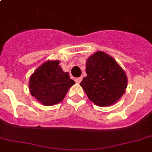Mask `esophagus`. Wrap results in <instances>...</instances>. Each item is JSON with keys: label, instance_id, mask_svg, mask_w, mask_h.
I'll list each match as a JSON object with an SVG mask.
<instances>
[{"label": "esophagus", "instance_id": "34e87169", "mask_svg": "<svg viewBox=\"0 0 152 152\" xmlns=\"http://www.w3.org/2000/svg\"><path fill=\"white\" fill-rule=\"evenodd\" d=\"M81 80H82V77H77V78L75 79V81H76V83L79 84L81 81Z\"/></svg>", "mask_w": 152, "mask_h": 152}]
</instances>
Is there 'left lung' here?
Listing matches in <instances>:
<instances>
[{"instance_id":"obj_1","label":"left lung","mask_w":152,"mask_h":152,"mask_svg":"<svg viewBox=\"0 0 152 152\" xmlns=\"http://www.w3.org/2000/svg\"><path fill=\"white\" fill-rule=\"evenodd\" d=\"M86 74L80 85L90 101L99 106L114 105L125 93L127 77L116 60L97 51L86 61Z\"/></svg>"}]
</instances>
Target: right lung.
Returning <instances> with one entry per match:
<instances>
[{
  "mask_svg": "<svg viewBox=\"0 0 152 152\" xmlns=\"http://www.w3.org/2000/svg\"><path fill=\"white\" fill-rule=\"evenodd\" d=\"M59 61H47L41 64L29 77L28 88L36 100L47 106L60 103L69 88L75 84L59 65Z\"/></svg>",
  "mask_w": 152,
  "mask_h": 152,
  "instance_id": "1",
  "label": "right lung"
}]
</instances>
